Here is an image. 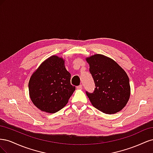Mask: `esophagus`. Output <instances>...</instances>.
I'll use <instances>...</instances> for the list:
<instances>
[{"label": "esophagus", "mask_w": 153, "mask_h": 153, "mask_svg": "<svg viewBox=\"0 0 153 153\" xmlns=\"http://www.w3.org/2000/svg\"><path fill=\"white\" fill-rule=\"evenodd\" d=\"M77 89H82V88H83V87H82V85H78V86H77Z\"/></svg>", "instance_id": "obj_1"}]
</instances>
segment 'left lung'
I'll list each match as a JSON object with an SVG mask.
<instances>
[{"label": "left lung", "instance_id": "left-lung-1", "mask_svg": "<svg viewBox=\"0 0 153 153\" xmlns=\"http://www.w3.org/2000/svg\"><path fill=\"white\" fill-rule=\"evenodd\" d=\"M86 61L96 87L92 93L86 91L92 105L107 114L121 111L130 96L126 73L116 62L103 55L95 54L87 57Z\"/></svg>", "mask_w": 153, "mask_h": 153}]
</instances>
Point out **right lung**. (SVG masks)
I'll use <instances>...</instances> for the list:
<instances>
[{"mask_svg":"<svg viewBox=\"0 0 153 153\" xmlns=\"http://www.w3.org/2000/svg\"><path fill=\"white\" fill-rule=\"evenodd\" d=\"M71 74L64 60L56 55L48 58L32 74L29 91L32 103L41 111L53 114L65 106L75 87L71 84Z\"/></svg>","mask_w":153,"mask_h":153,"instance_id":"add662e5","label":"right lung"}]
</instances>
